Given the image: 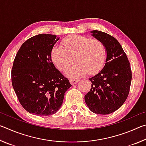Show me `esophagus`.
<instances>
[{
    "label": "esophagus",
    "mask_w": 146,
    "mask_h": 146,
    "mask_svg": "<svg viewBox=\"0 0 146 146\" xmlns=\"http://www.w3.org/2000/svg\"><path fill=\"white\" fill-rule=\"evenodd\" d=\"M70 82L71 85H74V84H76L78 82V80H77V79L70 78Z\"/></svg>",
    "instance_id": "esophagus-1"
}]
</instances>
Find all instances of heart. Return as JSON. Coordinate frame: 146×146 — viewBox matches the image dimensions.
<instances>
[{
  "label": "heart",
  "instance_id": "b5f03b06",
  "mask_svg": "<svg viewBox=\"0 0 146 146\" xmlns=\"http://www.w3.org/2000/svg\"><path fill=\"white\" fill-rule=\"evenodd\" d=\"M63 48L55 46L51 52L53 62L70 78H78L86 74L93 75L103 67L106 56V46L97 38L82 35H71L61 42Z\"/></svg>",
  "mask_w": 146,
  "mask_h": 146
}]
</instances>
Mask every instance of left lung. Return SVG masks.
<instances>
[{
	"instance_id": "8db88e82",
	"label": "left lung",
	"mask_w": 146,
	"mask_h": 146,
	"mask_svg": "<svg viewBox=\"0 0 146 146\" xmlns=\"http://www.w3.org/2000/svg\"><path fill=\"white\" fill-rule=\"evenodd\" d=\"M91 33L104 44L107 57L102 70L89 78L91 88L84 99L91 111L108 115L119 109L127 99L132 73L126 54L117 39L98 30Z\"/></svg>"
}]
</instances>
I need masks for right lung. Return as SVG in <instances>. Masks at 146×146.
Here are the masks:
<instances>
[{
	"label": "right lung",
	"instance_id": "add662e5",
	"mask_svg": "<svg viewBox=\"0 0 146 146\" xmlns=\"http://www.w3.org/2000/svg\"><path fill=\"white\" fill-rule=\"evenodd\" d=\"M56 35L39 34L23 44L14 59L12 86L22 106L29 113L48 116L58 111L71 85L51 60Z\"/></svg>",
	"mask_w": 146,
	"mask_h": 146
}]
</instances>
